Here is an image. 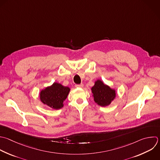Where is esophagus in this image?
Segmentation results:
<instances>
[{
  "instance_id": "34e87169",
  "label": "esophagus",
  "mask_w": 160,
  "mask_h": 160,
  "mask_svg": "<svg viewBox=\"0 0 160 160\" xmlns=\"http://www.w3.org/2000/svg\"><path fill=\"white\" fill-rule=\"evenodd\" d=\"M83 86H84L83 84H76V88H83Z\"/></svg>"
}]
</instances>
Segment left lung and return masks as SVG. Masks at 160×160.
I'll return each instance as SVG.
<instances>
[{
    "mask_svg": "<svg viewBox=\"0 0 160 160\" xmlns=\"http://www.w3.org/2000/svg\"><path fill=\"white\" fill-rule=\"evenodd\" d=\"M91 91L94 102L102 107L109 106L116 97V91L100 79L95 81Z\"/></svg>",
    "mask_w": 160,
    "mask_h": 160,
    "instance_id": "8db88e82",
    "label": "left lung"
}]
</instances>
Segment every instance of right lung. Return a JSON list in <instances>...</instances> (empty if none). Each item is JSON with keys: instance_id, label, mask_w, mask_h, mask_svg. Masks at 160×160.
Here are the masks:
<instances>
[{"instance_id": "add662e5", "label": "right lung", "mask_w": 160, "mask_h": 160, "mask_svg": "<svg viewBox=\"0 0 160 160\" xmlns=\"http://www.w3.org/2000/svg\"><path fill=\"white\" fill-rule=\"evenodd\" d=\"M70 90L69 87L55 82L51 86L41 91L39 98L44 104L54 109H59L64 106V101L67 98Z\"/></svg>"}]
</instances>
